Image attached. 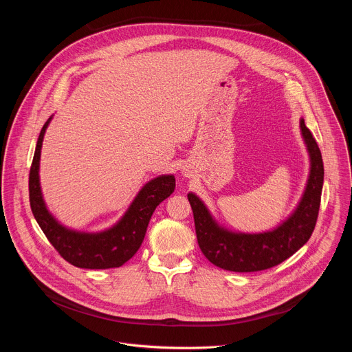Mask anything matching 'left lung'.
<instances>
[{"instance_id":"obj_1","label":"left lung","mask_w":352,"mask_h":352,"mask_svg":"<svg viewBox=\"0 0 352 352\" xmlns=\"http://www.w3.org/2000/svg\"><path fill=\"white\" fill-rule=\"evenodd\" d=\"M299 131L309 156V175L298 205L274 228L262 232L227 228L202 199L193 192L188 193L199 248L214 266L238 273L266 270L292 256L311 238L319 213L324 170L319 146L304 118L299 120Z\"/></svg>"}]
</instances>
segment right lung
Returning <instances> with one entry per match:
<instances>
[{
    "mask_svg": "<svg viewBox=\"0 0 352 352\" xmlns=\"http://www.w3.org/2000/svg\"><path fill=\"white\" fill-rule=\"evenodd\" d=\"M52 120L53 116L40 131L29 174L32 213L47 239L71 265L80 269L120 267L138 252L153 212L174 192L175 177L163 174L147 181L121 219L106 230L89 232L69 228L48 210L40 185L41 146Z\"/></svg>",
    "mask_w": 352,
    "mask_h": 352,
    "instance_id": "right-lung-1",
    "label": "right lung"
}]
</instances>
